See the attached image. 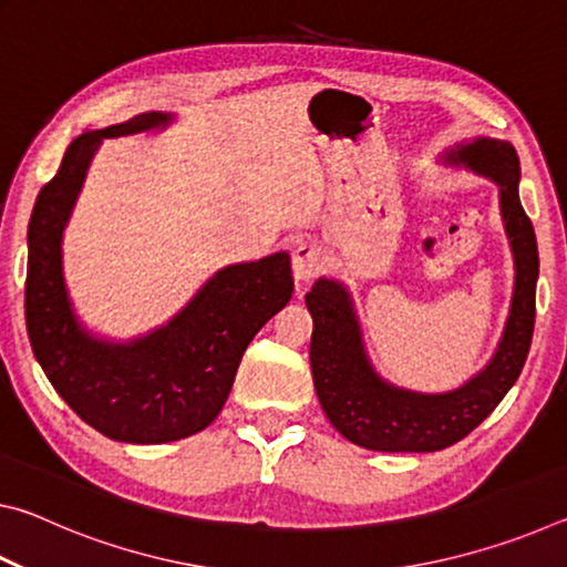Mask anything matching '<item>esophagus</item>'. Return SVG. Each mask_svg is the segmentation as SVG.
<instances>
[{
	"label": "esophagus",
	"mask_w": 567,
	"mask_h": 567,
	"mask_svg": "<svg viewBox=\"0 0 567 567\" xmlns=\"http://www.w3.org/2000/svg\"><path fill=\"white\" fill-rule=\"evenodd\" d=\"M320 265H322V255H320L318 247L310 245V243H300L295 247L292 275H295L297 282H305V280H310V277L318 275Z\"/></svg>",
	"instance_id": "34e87169"
}]
</instances>
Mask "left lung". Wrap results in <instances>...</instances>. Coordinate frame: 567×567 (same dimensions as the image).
<instances>
[{
    "instance_id": "obj_1",
    "label": "left lung",
    "mask_w": 567,
    "mask_h": 567,
    "mask_svg": "<svg viewBox=\"0 0 567 567\" xmlns=\"http://www.w3.org/2000/svg\"><path fill=\"white\" fill-rule=\"evenodd\" d=\"M491 177L501 187V213L515 257V290L501 344L493 360L457 390L425 395L390 385L364 354L348 290L320 277L305 295L312 315L310 364L320 405L350 443L380 453H435L455 445L497 408L520 378L535 328L537 243L530 217L517 197L520 159L511 142L477 137L445 155Z\"/></svg>"
}]
</instances>
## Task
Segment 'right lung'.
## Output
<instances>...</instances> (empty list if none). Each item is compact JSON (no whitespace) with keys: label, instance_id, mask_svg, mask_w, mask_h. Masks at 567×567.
Wrapping results in <instances>:
<instances>
[{"label":"right lung","instance_id":"right-lung-1","mask_svg":"<svg viewBox=\"0 0 567 567\" xmlns=\"http://www.w3.org/2000/svg\"><path fill=\"white\" fill-rule=\"evenodd\" d=\"M172 122L145 112L84 132L37 195L27 229L24 318L32 352L62 400L120 443L159 445L205 430L233 390L239 360L262 324L290 302V255L223 267L167 324L132 342H107L74 318L62 277V233L100 142Z\"/></svg>","mask_w":567,"mask_h":567}]
</instances>
